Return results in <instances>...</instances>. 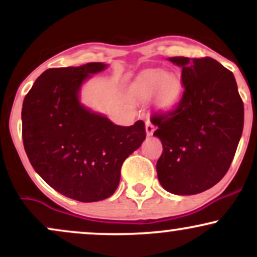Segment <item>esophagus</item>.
Wrapping results in <instances>:
<instances>
[{
    "label": "esophagus",
    "instance_id": "34e87169",
    "mask_svg": "<svg viewBox=\"0 0 257 257\" xmlns=\"http://www.w3.org/2000/svg\"><path fill=\"white\" fill-rule=\"evenodd\" d=\"M153 132H155V125H153L150 120H147L146 122V134L150 137V135L153 134Z\"/></svg>",
    "mask_w": 257,
    "mask_h": 257
}]
</instances>
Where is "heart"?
Segmentation results:
<instances>
[{"instance_id":"b5f03b06","label":"heart","mask_w":257,"mask_h":257,"mask_svg":"<svg viewBox=\"0 0 257 257\" xmlns=\"http://www.w3.org/2000/svg\"><path fill=\"white\" fill-rule=\"evenodd\" d=\"M181 81L164 71L151 70L144 72L132 87V94L137 100L147 101L155 95L159 107L170 108L181 98Z\"/></svg>"}]
</instances>
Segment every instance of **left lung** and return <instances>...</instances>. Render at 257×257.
<instances>
[{"instance_id": "1", "label": "left lung", "mask_w": 257, "mask_h": 257, "mask_svg": "<svg viewBox=\"0 0 257 257\" xmlns=\"http://www.w3.org/2000/svg\"><path fill=\"white\" fill-rule=\"evenodd\" d=\"M181 67L184 93L174 110L152 114L163 152L161 185L174 194L200 193L229 169L244 125V105L233 73L213 58H169Z\"/></svg>"}]
</instances>
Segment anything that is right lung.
I'll return each instance as SVG.
<instances>
[{
  "instance_id": "right-lung-1",
  "label": "right lung",
  "mask_w": 257,
  "mask_h": 257,
  "mask_svg": "<svg viewBox=\"0 0 257 257\" xmlns=\"http://www.w3.org/2000/svg\"><path fill=\"white\" fill-rule=\"evenodd\" d=\"M105 67L46 70L23 102V143L31 166L55 191L79 202L112 196L123 162L146 138L143 120L116 125L79 104L81 84Z\"/></svg>"
}]
</instances>
